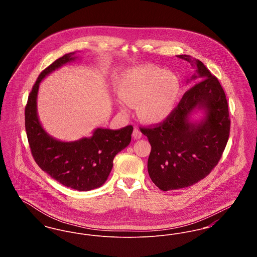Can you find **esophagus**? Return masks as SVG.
<instances>
[{
	"label": "esophagus",
	"instance_id": "1",
	"mask_svg": "<svg viewBox=\"0 0 257 257\" xmlns=\"http://www.w3.org/2000/svg\"><path fill=\"white\" fill-rule=\"evenodd\" d=\"M142 137H143V133L138 128H135L134 131H133V138H134L135 140L141 139Z\"/></svg>",
	"mask_w": 257,
	"mask_h": 257
}]
</instances>
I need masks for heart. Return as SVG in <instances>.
<instances>
[{"label": "heart", "instance_id": "1", "mask_svg": "<svg viewBox=\"0 0 257 257\" xmlns=\"http://www.w3.org/2000/svg\"><path fill=\"white\" fill-rule=\"evenodd\" d=\"M118 92L130 106H137L138 116L145 122L165 120L176 106L181 93V82L172 72L155 65L129 70L120 81ZM123 111L125 104L118 102Z\"/></svg>", "mask_w": 257, "mask_h": 257}]
</instances>
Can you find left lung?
Returning <instances> with one entry per match:
<instances>
[{
  "mask_svg": "<svg viewBox=\"0 0 257 257\" xmlns=\"http://www.w3.org/2000/svg\"><path fill=\"white\" fill-rule=\"evenodd\" d=\"M177 57L196 66L202 80L185 92L164 121L140 128L151 145L149 176L162 191L190 187L205 178L221 158L230 131L227 100L219 80L201 61L189 55ZM196 107L206 110V117L192 123L188 116Z\"/></svg>",
  "mask_w": 257,
  "mask_h": 257,
  "instance_id": "left-lung-1",
  "label": "left lung"
}]
</instances>
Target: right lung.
<instances>
[{
	"mask_svg": "<svg viewBox=\"0 0 257 257\" xmlns=\"http://www.w3.org/2000/svg\"><path fill=\"white\" fill-rule=\"evenodd\" d=\"M75 52L56 60L39 74L25 108V127L32 155L38 167L65 187L89 191L106 182L114 156L131 142L133 126L119 130L97 128L89 138L61 142L47 134L38 120L37 97L42 79L73 61Z\"/></svg>",
	"mask_w": 257,
	"mask_h": 257,
	"instance_id": "right-lung-1",
	"label": "right lung"
}]
</instances>
